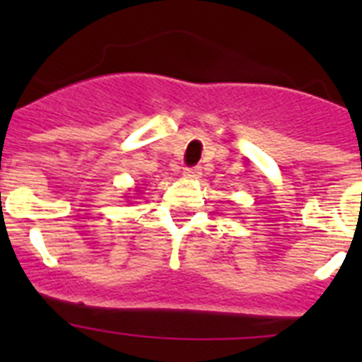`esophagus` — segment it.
Returning <instances> with one entry per match:
<instances>
[{"label":"esophagus","instance_id":"1","mask_svg":"<svg viewBox=\"0 0 362 362\" xmlns=\"http://www.w3.org/2000/svg\"><path fill=\"white\" fill-rule=\"evenodd\" d=\"M187 177H201V166H188V168H185L183 172Z\"/></svg>","mask_w":362,"mask_h":362}]
</instances>
